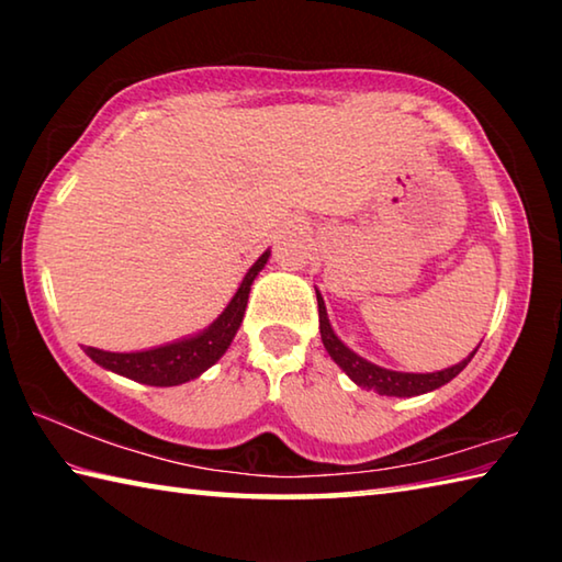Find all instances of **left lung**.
Listing matches in <instances>:
<instances>
[{
	"label": "left lung",
	"instance_id": "left-lung-1",
	"mask_svg": "<svg viewBox=\"0 0 562 562\" xmlns=\"http://www.w3.org/2000/svg\"><path fill=\"white\" fill-rule=\"evenodd\" d=\"M319 302V297H317ZM319 335H322V345H325L327 355L335 359V364L345 372L351 382L361 389H369V392H376L382 396H418L426 392H434L443 384H449L456 374L463 372V367L469 364L475 355V347L469 357L459 364H453L449 369H441V372H429V374H412V372H394V369H384L379 364H372L364 357H359L357 351H351L345 341H341L335 329L329 325L325 302H319Z\"/></svg>",
	"mask_w": 562,
	"mask_h": 562
}]
</instances>
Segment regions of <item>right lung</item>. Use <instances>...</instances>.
I'll list each match as a JSON object with an SVG mask.
<instances>
[{
    "label": "right lung",
    "instance_id": "right-lung-1",
    "mask_svg": "<svg viewBox=\"0 0 562 562\" xmlns=\"http://www.w3.org/2000/svg\"><path fill=\"white\" fill-rule=\"evenodd\" d=\"M270 250H265L250 270L245 272L240 288L227 302L223 315L217 317L211 327L198 331L193 337L170 341L164 347L144 349V351H103L97 347H87V355L97 361L99 367L109 369L113 374H121L133 382L148 386H178L190 379L201 376L205 369H211L221 359L231 341L235 339L237 329L243 325V315L247 307V294H250L252 280L268 265Z\"/></svg>",
    "mask_w": 562,
    "mask_h": 562
}]
</instances>
